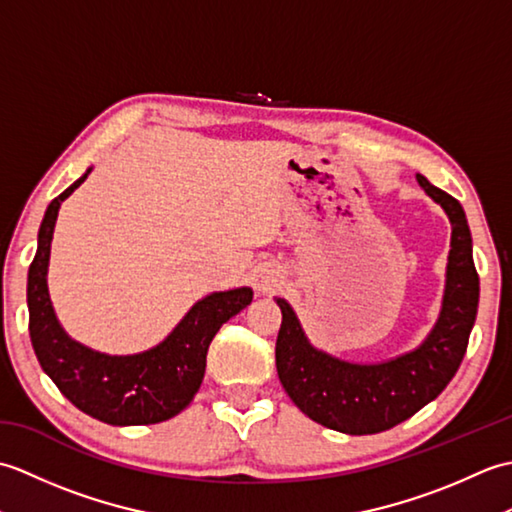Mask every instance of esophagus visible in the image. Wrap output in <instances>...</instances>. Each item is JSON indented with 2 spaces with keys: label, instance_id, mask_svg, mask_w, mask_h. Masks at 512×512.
<instances>
[{
  "label": "esophagus",
  "instance_id": "34e87169",
  "mask_svg": "<svg viewBox=\"0 0 512 512\" xmlns=\"http://www.w3.org/2000/svg\"><path fill=\"white\" fill-rule=\"evenodd\" d=\"M277 275L273 270H257L255 277H253V284L259 292H273L277 288Z\"/></svg>",
  "mask_w": 512,
  "mask_h": 512
}]
</instances>
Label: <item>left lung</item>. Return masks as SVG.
<instances>
[{
  "mask_svg": "<svg viewBox=\"0 0 512 512\" xmlns=\"http://www.w3.org/2000/svg\"><path fill=\"white\" fill-rule=\"evenodd\" d=\"M416 178L453 224L442 312L418 350L378 365L339 361L314 350L295 312L277 299L281 328L275 358L281 385L310 420L350 436L387 431L438 398L458 372L475 323L480 277L462 204L420 173Z\"/></svg>",
  "mask_w": 512,
  "mask_h": 512,
  "instance_id": "obj_1",
  "label": "left lung"
}]
</instances>
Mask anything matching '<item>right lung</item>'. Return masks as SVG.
<instances>
[{"mask_svg":"<svg viewBox=\"0 0 512 512\" xmlns=\"http://www.w3.org/2000/svg\"><path fill=\"white\" fill-rule=\"evenodd\" d=\"M85 178L88 173L54 198L43 215L37 255L28 270L32 350L61 394L88 416L116 427L169 420L193 400L213 336L253 301V290L213 292L195 303L158 347L136 356H107L72 341L54 317L46 275L59 206Z\"/></svg>","mask_w":512,"mask_h":512,"instance_id":"obj_1","label":"right lung"}]
</instances>
